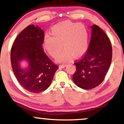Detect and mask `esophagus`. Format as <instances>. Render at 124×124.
Instances as JSON below:
<instances>
[{"instance_id": "obj_1", "label": "esophagus", "mask_w": 124, "mask_h": 124, "mask_svg": "<svg viewBox=\"0 0 124 124\" xmlns=\"http://www.w3.org/2000/svg\"><path fill=\"white\" fill-rule=\"evenodd\" d=\"M66 66V64H61V65H60V66H59V67L63 69V68L65 67Z\"/></svg>"}]
</instances>
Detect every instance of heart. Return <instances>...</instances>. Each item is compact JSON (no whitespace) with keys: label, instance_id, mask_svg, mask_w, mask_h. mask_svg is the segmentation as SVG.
Returning <instances> with one entry per match:
<instances>
[{"label":"heart","instance_id":"b5f03b06","mask_svg":"<svg viewBox=\"0 0 124 124\" xmlns=\"http://www.w3.org/2000/svg\"><path fill=\"white\" fill-rule=\"evenodd\" d=\"M51 35L46 34L43 46L50 55L57 57L58 62H69L73 57L79 58L86 52L89 34L87 28L83 23L64 21L55 25L51 30ZM62 46H61V45Z\"/></svg>","mask_w":124,"mask_h":124}]
</instances>
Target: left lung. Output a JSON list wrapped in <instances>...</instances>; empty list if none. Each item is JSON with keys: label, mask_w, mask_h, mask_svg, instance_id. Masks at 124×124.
Wrapping results in <instances>:
<instances>
[{"label": "left lung", "mask_w": 124, "mask_h": 124, "mask_svg": "<svg viewBox=\"0 0 124 124\" xmlns=\"http://www.w3.org/2000/svg\"><path fill=\"white\" fill-rule=\"evenodd\" d=\"M92 36L88 49L81 60L75 63L74 83L83 89H92L100 84L110 67L112 45L105 32L95 25L90 27Z\"/></svg>", "instance_id": "left-lung-1"}]
</instances>
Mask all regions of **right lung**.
<instances>
[{
	"label": "right lung",
	"mask_w": 124,
	"mask_h": 124,
	"mask_svg": "<svg viewBox=\"0 0 124 124\" xmlns=\"http://www.w3.org/2000/svg\"><path fill=\"white\" fill-rule=\"evenodd\" d=\"M44 31L31 25L21 32L12 46L10 60L14 74L20 84L31 93L48 89L58 69L44 53ZM22 61L27 62L26 67L20 66Z\"/></svg>",
	"instance_id": "obj_1"
}]
</instances>
